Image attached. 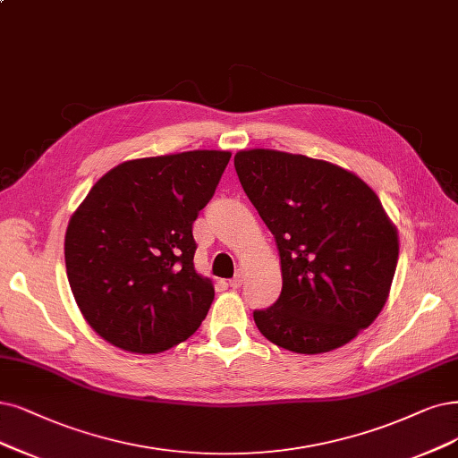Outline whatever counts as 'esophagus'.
<instances>
[{
	"mask_svg": "<svg viewBox=\"0 0 458 458\" xmlns=\"http://www.w3.org/2000/svg\"><path fill=\"white\" fill-rule=\"evenodd\" d=\"M243 279H245V272L242 267H238V272H235V276L230 279L232 289H240V286L243 284Z\"/></svg>",
	"mask_w": 458,
	"mask_h": 458,
	"instance_id": "34e87169",
	"label": "esophagus"
}]
</instances>
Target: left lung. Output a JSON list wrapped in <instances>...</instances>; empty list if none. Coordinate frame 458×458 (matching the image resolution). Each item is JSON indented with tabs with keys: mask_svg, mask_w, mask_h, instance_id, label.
<instances>
[{
	"mask_svg": "<svg viewBox=\"0 0 458 458\" xmlns=\"http://www.w3.org/2000/svg\"><path fill=\"white\" fill-rule=\"evenodd\" d=\"M235 172L274 233L283 289L252 313L269 342L301 354L349 344L381 313L398 264V232L377 194L325 160L240 150Z\"/></svg>",
	"mask_w": 458,
	"mask_h": 458,
	"instance_id": "8db88e82",
	"label": "left lung"
}]
</instances>
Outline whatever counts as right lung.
I'll return each mask as SVG.
<instances>
[{"label":"right lung","instance_id":"add662e5","mask_svg":"<svg viewBox=\"0 0 458 458\" xmlns=\"http://www.w3.org/2000/svg\"><path fill=\"white\" fill-rule=\"evenodd\" d=\"M230 157L189 150L123 162L72 215L67 281L82 317L111 345L160 352L206 318L215 289L194 269L192 225Z\"/></svg>","mask_w":458,"mask_h":458}]
</instances>
